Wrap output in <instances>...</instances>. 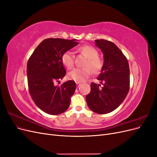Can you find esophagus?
Listing matches in <instances>:
<instances>
[{
    "instance_id": "esophagus-1",
    "label": "esophagus",
    "mask_w": 157,
    "mask_h": 157,
    "mask_svg": "<svg viewBox=\"0 0 157 157\" xmlns=\"http://www.w3.org/2000/svg\"><path fill=\"white\" fill-rule=\"evenodd\" d=\"M76 84H77V87H79V86H80V82H76Z\"/></svg>"
}]
</instances>
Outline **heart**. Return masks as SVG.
<instances>
[{
    "label": "heart",
    "mask_w": 157,
    "mask_h": 157,
    "mask_svg": "<svg viewBox=\"0 0 157 157\" xmlns=\"http://www.w3.org/2000/svg\"><path fill=\"white\" fill-rule=\"evenodd\" d=\"M81 53L86 55L88 58L84 68H75L67 74V78L74 81L81 82L88 78L92 73V71L94 73L100 72L103 65V60L98 57V50L91 46H84L80 48ZM61 61L65 67L70 69L74 65V56L72 52L66 51L61 56Z\"/></svg>",
    "instance_id": "heart-1"
}]
</instances>
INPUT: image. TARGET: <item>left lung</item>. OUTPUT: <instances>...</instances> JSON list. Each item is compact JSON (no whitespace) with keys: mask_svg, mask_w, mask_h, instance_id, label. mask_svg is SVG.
I'll use <instances>...</instances> for the list:
<instances>
[{"mask_svg":"<svg viewBox=\"0 0 157 157\" xmlns=\"http://www.w3.org/2000/svg\"><path fill=\"white\" fill-rule=\"evenodd\" d=\"M94 41L103 54V65L97 78L102 86L92 82L86 99L93 112L107 114L120 106L129 91V65L125 56L113 42L104 39Z\"/></svg>","mask_w":157,"mask_h":157,"instance_id":"8db88e82","label":"left lung"}]
</instances>
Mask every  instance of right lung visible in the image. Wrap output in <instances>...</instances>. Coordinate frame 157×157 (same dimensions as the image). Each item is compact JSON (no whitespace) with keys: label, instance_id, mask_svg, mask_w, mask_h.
<instances>
[{"label":"right lung","instance_id":"1","mask_svg":"<svg viewBox=\"0 0 157 157\" xmlns=\"http://www.w3.org/2000/svg\"><path fill=\"white\" fill-rule=\"evenodd\" d=\"M77 41L59 38L44 39L28 60L27 76L31 97L38 107L49 115H57L67 110L75 92L76 84L73 80L61 86L54 83L66 74L61 56L78 44Z\"/></svg>","mask_w":157,"mask_h":157}]
</instances>
